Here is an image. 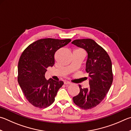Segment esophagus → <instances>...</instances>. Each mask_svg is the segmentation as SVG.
<instances>
[{
    "label": "esophagus",
    "instance_id": "esophagus-1",
    "mask_svg": "<svg viewBox=\"0 0 131 131\" xmlns=\"http://www.w3.org/2000/svg\"><path fill=\"white\" fill-rule=\"evenodd\" d=\"M64 84L65 85H70V84H71V83L70 82H69V81H64Z\"/></svg>",
    "mask_w": 131,
    "mask_h": 131
}]
</instances>
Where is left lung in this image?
Returning a JSON list of instances; mask_svg holds the SVG:
<instances>
[{
  "label": "left lung",
  "instance_id": "obj_1",
  "mask_svg": "<svg viewBox=\"0 0 131 131\" xmlns=\"http://www.w3.org/2000/svg\"><path fill=\"white\" fill-rule=\"evenodd\" d=\"M72 43L88 53L86 72L90 86L82 89L79 85V94L73 97L76 105L87 110L99 105L110 89L113 82L111 59L105 50L92 39H76Z\"/></svg>",
  "mask_w": 131,
  "mask_h": 131
}]
</instances>
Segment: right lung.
Wrapping results in <instances>:
<instances>
[{
	"mask_svg": "<svg viewBox=\"0 0 131 131\" xmlns=\"http://www.w3.org/2000/svg\"><path fill=\"white\" fill-rule=\"evenodd\" d=\"M70 39H41L32 43L21 54L18 66V81L26 99L33 106L47 108L54 103L63 82L45 77L47 68L54 64V54Z\"/></svg>",
	"mask_w": 131,
	"mask_h": 131,
	"instance_id": "add662e5",
	"label": "right lung"
}]
</instances>
